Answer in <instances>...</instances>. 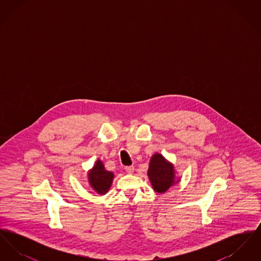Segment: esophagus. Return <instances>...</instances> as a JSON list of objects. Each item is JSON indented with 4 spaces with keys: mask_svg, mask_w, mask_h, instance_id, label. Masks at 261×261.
<instances>
[{
    "mask_svg": "<svg viewBox=\"0 0 261 261\" xmlns=\"http://www.w3.org/2000/svg\"><path fill=\"white\" fill-rule=\"evenodd\" d=\"M134 170H135V169H134L133 166H126V167H125V171L128 174L134 173Z\"/></svg>",
    "mask_w": 261,
    "mask_h": 261,
    "instance_id": "obj_1",
    "label": "esophagus"
}]
</instances>
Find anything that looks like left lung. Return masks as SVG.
Segmentation results:
<instances>
[{
	"label": "left lung",
	"instance_id": "left-lung-1",
	"mask_svg": "<svg viewBox=\"0 0 261 261\" xmlns=\"http://www.w3.org/2000/svg\"><path fill=\"white\" fill-rule=\"evenodd\" d=\"M148 177L152 189L159 194L165 193L181 180L177 176L173 163L167 161L160 152L153 153L149 160Z\"/></svg>",
	"mask_w": 261,
	"mask_h": 261
}]
</instances>
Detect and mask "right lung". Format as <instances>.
<instances>
[{
  "label": "right lung",
  "instance_id": "obj_1",
  "mask_svg": "<svg viewBox=\"0 0 261 261\" xmlns=\"http://www.w3.org/2000/svg\"><path fill=\"white\" fill-rule=\"evenodd\" d=\"M88 183L98 195H106L112 185L114 173L105 168L103 162L98 159L87 172Z\"/></svg>",
  "mask_w": 261,
  "mask_h": 261
}]
</instances>
